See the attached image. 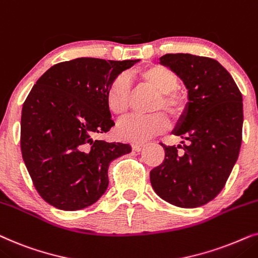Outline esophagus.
Segmentation results:
<instances>
[{"mask_svg": "<svg viewBox=\"0 0 258 258\" xmlns=\"http://www.w3.org/2000/svg\"><path fill=\"white\" fill-rule=\"evenodd\" d=\"M144 147V144H133L132 145V149L136 151V152H140V151L143 150Z\"/></svg>", "mask_w": 258, "mask_h": 258, "instance_id": "1", "label": "esophagus"}]
</instances>
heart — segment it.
<instances>
[{
    "instance_id": "obj_1",
    "label": "heart",
    "mask_w": 258,
    "mask_h": 258,
    "mask_svg": "<svg viewBox=\"0 0 258 258\" xmlns=\"http://www.w3.org/2000/svg\"><path fill=\"white\" fill-rule=\"evenodd\" d=\"M137 79L144 86L158 93L153 111L164 109L174 119L180 118L186 107L185 97L177 91L179 78L169 68L152 64L137 72ZM106 106L113 115L122 118L127 114L131 100V89L122 78L113 80L105 95ZM169 127V120L163 113L150 116H132L123 120L116 127V135L121 140L131 143H144L154 136L161 135Z\"/></svg>"
}]
</instances>
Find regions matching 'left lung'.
I'll list each match as a JSON object with an SVG mask.
<instances>
[{"instance_id": "8db88e82", "label": "left lung", "mask_w": 258, "mask_h": 258, "mask_svg": "<svg viewBox=\"0 0 258 258\" xmlns=\"http://www.w3.org/2000/svg\"><path fill=\"white\" fill-rule=\"evenodd\" d=\"M160 63L183 80L188 102L173 130L184 139L183 145L161 144L164 161L151 171L150 180L156 194L170 204L198 208L222 191L238 158L242 93L229 72L211 57L166 54Z\"/></svg>"}]
</instances>
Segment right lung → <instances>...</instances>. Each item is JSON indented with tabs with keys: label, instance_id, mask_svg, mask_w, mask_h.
<instances>
[{
	"label": "right lung",
	"instance_id": "obj_1",
	"mask_svg": "<svg viewBox=\"0 0 258 258\" xmlns=\"http://www.w3.org/2000/svg\"><path fill=\"white\" fill-rule=\"evenodd\" d=\"M139 60L79 57L50 67L22 107L21 152L36 191L66 211L94 204L108 186L109 163L128 144L94 139L114 126L105 95L109 84Z\"/></svg>",
	"mask_w": 258,
	"mask_h": 258
}]
</instances>
